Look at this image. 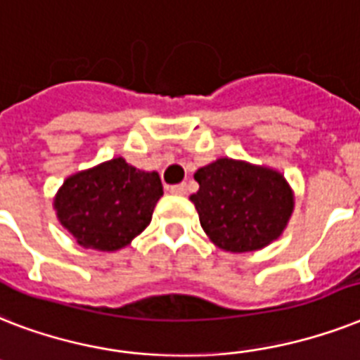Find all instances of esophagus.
Here are the masks:
<instances>
[{
  "instance_id": "34e87169",
  "label": "esophagus",
  "mask_w": 360,
  "mask_h": 360,
  "mask_svg": "<svg viewBox=\"0 0 360 360\" xmlns=\"http://www.w3.org/2000/svg\"><path fill=\"white\" fill-rule=\"evenodd\" d=\"M169 191H171L172 195H186L188 193V186H186V184H174V186L169 188Z\"/></svg>"
}]
</instances>
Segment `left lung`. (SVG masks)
Here are the masks:
<instances>
[{
	"label": "left lung",
	"instance_id": "obj_1",
	"mask_svg": "<svg viewBox=\"0 0 360 360\" xmlns=\"http://www.w3.org/2000/svg\"><path fill=\"white\" fill-rule=\"evenodd\" d=\"M198 191L191 202L204 232L230 252L257 251L277 240L294 210L283 174L221 158L195 172Z\"/></svg>",
	"mask_w": 360,
	"mask_h": 360
}]
</instances>
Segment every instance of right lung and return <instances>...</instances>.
<instances>
[{
    "label": "right lung",
    "instance_id": "1",
    "mask_svg": "<svg viewBox=\"0 0 360 360\" xmlns=\"http://www.w3.org/2000/svg\"><path fill=\"white\" fill-rule=\"evenodd\" d=\"M162 195L158 172L139 171L115 158L66 178L56 197V210L79 245L117 251L150 225Z\"/></svg>",
    "mask_w": 360,
    "mask_h": 360
}]
</instances>
